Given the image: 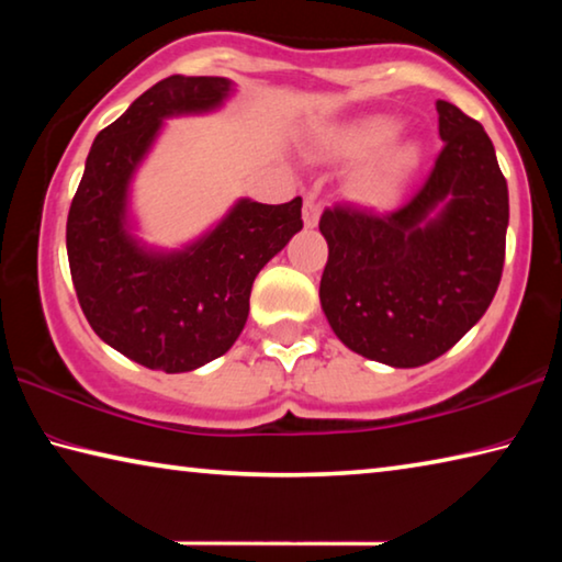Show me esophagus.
<instances>
[{"instance_id":"34e87169","label":"esophagus","mask_w":562,"mask_h":562,"mask_svg":"<svg viewBox=\"0 0 562 562\" xmlns=\"http://www.w3.org/2000/svg\"><path fill=\"white\" fill-rule=\"evenodd\" d=\"M302 217H304V225H307V227H315L317 225V221H319V203L315 201V198H307V201H304Z\"/></svg>"}]
</instances>
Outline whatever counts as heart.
Masks as SVG:
<instances>
[{
  "label": "heart",
  "mask_w": 562,
  "mask_h": 562,
  "mask_svg": "<svg viewBox=\"0 0 562 562\" xmlns=\"http://www.w3.org/2000/svg\"><path fill=\"white\" fill-rule=\"evenodd\" d=\"M398 133L396 121L392 119H364L351 123L331 133L327 138L329 150H335L339 156H372L379 154L384 146H389ZM416 164V148L402 146L379 158L374 166H369L364 173L359 176L357 190L359 195L369 203H389L402 188V180L406 178L408 170Z\"/></svg>",
  "instance_id": "b5f03b06"
}]
</instances>
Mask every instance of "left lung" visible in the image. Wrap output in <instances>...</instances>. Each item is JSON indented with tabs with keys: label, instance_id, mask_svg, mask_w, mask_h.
Returning a JSON list of instances; mask_svg holds the SVG:
<instances>
[{
	"label": "left lung",
	"instance_id": "8db88e82",
	"mask_svg": "<svg viewBox=\"0 0 562 562\" xmlns=\"http://www.w3.org/2000/svg\"><path fill=\"white\" fill-rule=\"evenodd\" d=\"M441 154L392 213L327 207L319 302L357 355L408 369L449 351L486 315L506 260L508 186L488 133L436 101Z\"/></svg>",
	"mask_w": 562,
	"mask_h": 562
}]
</instances>
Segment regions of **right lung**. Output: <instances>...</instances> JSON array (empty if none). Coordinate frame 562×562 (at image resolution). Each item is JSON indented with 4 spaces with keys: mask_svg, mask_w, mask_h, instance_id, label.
I'll return each mask as SVG.
<instances>
[{
    "mask_svg": "<svg viewBox=\"0 0 562 562\" xmlns=\"http://www.w3.org/2000/svg\"><path fill=\"white\" fill-rule=\"evenodd\" d=\"M227 91L221 76H168L140 93L93 140L66 221L74 290L91 329L158 372H190L223 357L245 327L258 272L302 231V198H294L240 201L180 252H150L128 235V180L160 123L221 106Z\"/></svg>",
    "mask_w": 562,
    "mask_h": 562,
    "instance_id": "1",
    "label": "right lung"
}]
</instances>
